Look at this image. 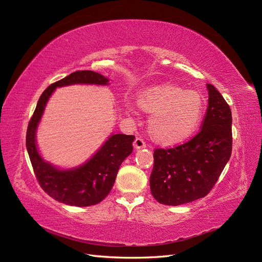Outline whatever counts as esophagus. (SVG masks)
Listing matches in <instances>:
<instances>
[{
	"label": "esophagus",
	"instance_id": "1",
	"mask_svg": "<svg viewBox=\"0 0 262 262\" xmlns=\"http://www.w3.org/2000/svg\"><path fill=\"white\" fill-rule=\"evenodd\" d=\"M133 145H134V147H136L137 149L146 147L145 142L143 141V139H141V138H137L136 140H134V143H133Z\"/></svg>",
	"mask_w": 262,
	"mask_h": 262
}]
</instances>
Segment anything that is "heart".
Instances as JSON below:
<instances>
[{
	"label": "heart",
	"instance_id": "b5f03b06",
	"mask_svg": "<svg viewBox=\"0 0 262 262\" xmlns=\"http://www.w3.org/2000/svg\"><path fill=\"white\" fill-rule=\"evenodd\" d=\"M139 106L150 114L147 121L149 137L164 145L185 141L195 131L203 115L204 104L194 91H184L172 84L150 87L138 98ZM131 114L134 108L128 107Z\"/></svg>",
	"mask_w": 262,
	"mask_h": 262
}]
</instances>
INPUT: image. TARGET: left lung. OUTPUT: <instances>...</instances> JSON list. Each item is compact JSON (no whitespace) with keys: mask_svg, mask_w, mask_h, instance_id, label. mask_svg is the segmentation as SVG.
Here are the masks:
<instances>
[{"mask_svg":"<svg viewBox=\"0 0 262 262\" xmlns=\"http://www.w3.org/2000/svg\"><path fill=\"white\" fill-rule=\"evenodd\" d=\"M209 106L201 131L187 143L154 150L149 187L155 200L180 205L207 195L232 154V112L220 92L207 84Z\"/></svg>","mask_w":262,"mask_h":262,"instance_id":"left-lung-1","label":"left lung"}]
</instances>
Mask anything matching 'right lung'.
Wrapping results in <instances>:
<instances>
[{
    "label": "right lung",
    "mask_w": 262,
    "mask_h": 262,
    "mask_svg": "<svg viewBox=\"0 0 262 262\" xmlns=\"http://www.w3.org/2000/svg\"><path fill=\"white\" fill-rule=\"evenodd\" d=\"M75 84L109 85V78L93 71H77L51 84L38 100L31 117L26 147L39 185L54 200L73 207H90L102 201L112 190L119 167L132 153L133 136L110 134L90 160L73 168H60L45 161L37 146L36 133L51 95L57 87Z\"/></svg>",
    "instance_id": "obj_1"
}]
</instances>
